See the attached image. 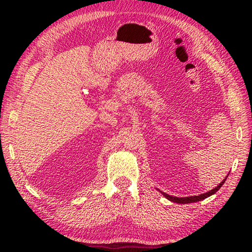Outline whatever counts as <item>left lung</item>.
Masks as SVG:
<instances>
[{
  "label": "left lung",
  "instance_id": "8db88e82",
  "mask_svg": "<svg viewBox=\"0 0 252 252\" xmlns=\"http://www.w3.org/2000/svg\"><path fill=\"white\" fill-rule=\"evenodd\" d=\"M228 177V176H227ZM227 177H225V179H227ZM225 179L224 180L222 181V182H220V185L219 186H217L215 189H212V190H210V191H208V192H206V193H203V194H199V195H193V197H185V198H178V197H172V195H169V194H167V193H164V192H161L162 194L164 195L165 198H167L168 200H170V201H172V202H176V203H192V202H197V201H201V200H203V199H206V198H208V197H210V195H212V194H215L217 191H218L221 187H222V185L224 183V181H225Z\"/></svg>",
  "mask_w": 252,
  "mask_h": 252
}]
</instances>
